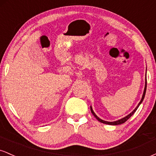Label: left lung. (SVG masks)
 Returning <instances> with one entry per match:
<instances>
[{
	"instance_id": "1",
	"label": "left lung",
	"mask_w": 156,
	"mask_h": 156,
	"mask_svg": "<svg viewBox=\"0 0 156 156\" xmlns=\"http://www.w3.org/2000/svg\"><path fill=\"white\" fill-rule=\"evenodd\" d=\"M146 89H147V77L145 78V86H144V92H143L142 97H141V99L140 102H139V104L137 105V106L136 107L135 109H134V110L133 111V112H130V114H128V115H127L126 117H125L122 118V119H118V120H117V121H114V122H108V121L103 120V119H101V118H99V117H98V116L96 115L95 113H94V111H93V109H92V106H90V108H91V112L92 113V114H93V115L94 116V117H95L96 119H98V121L101 122H102V123H104V124H106V125H121V124H122V123L125 122H126L127 120H128V119H129V118H130V117H131L132 115H133V114H134V113L136 112V111L137 110V108H139V105H140L141 103H142L143 100H144V96H145Z\"/></svg>"
}]
</instances>
